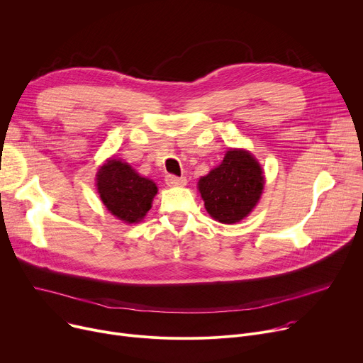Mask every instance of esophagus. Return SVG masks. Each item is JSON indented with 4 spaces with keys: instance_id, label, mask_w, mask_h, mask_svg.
Listing matches in <instances>:
<instances>
[{
    "instance_id": "esophagus-1",
    "label": "esophagus",
    "mask_w": 363,
    "mask_h": 363,
    "mask_svg": "<svg viewBox=\"0 0 363 363\" xmlns=\"http://www.w3.org/2000/svg\"><path fill=\"white\" fill-rule=\"evenodd\" d=\"M166 184L169 186H184L186 185V178L185 177H175V175H166Z\"/></svg>"
}]
</instances>
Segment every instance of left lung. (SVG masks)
I'll list each match as a JSON object with an SVG mask.
<instances>
[{
  "label": "left lung",
  "mask_w": 363,
  "mask_h": 363,
  "mask_svg": "<svg viewBox=\"0 0 363 363\" xmlns=\"http://www.w3.org/2000/svg\"><path fill=\"white\" fill-rule=\"evenodd\" d=\"M262 189V169L257 159L242 149H229L223 162L199 181L207 213L225 225L247 217L259 201Z\"/></svg>",
  "instance_id": "left-lung-1"
}]
</instances>
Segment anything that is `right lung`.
Returning a JSON list of instances; mask_svg holds the SVG:
<instances>
[{
    "mask_svg": "<svg viewBox=\"0 0 363 363\" xmlns=\"http://www.w3.org/2000/svg\"><path fill=\"white\" fill-rule=\"evenodd\" d=\"M96 182L106 208L125 223H138L157 194L152 179L140 177L128 163L113 157L101 166Z\"/></svg>",
    "mask_w": 363,
    "mask_h": 363,
    "instance_id": "obj_1",
    "label": "right lung"
}]
</instances>
